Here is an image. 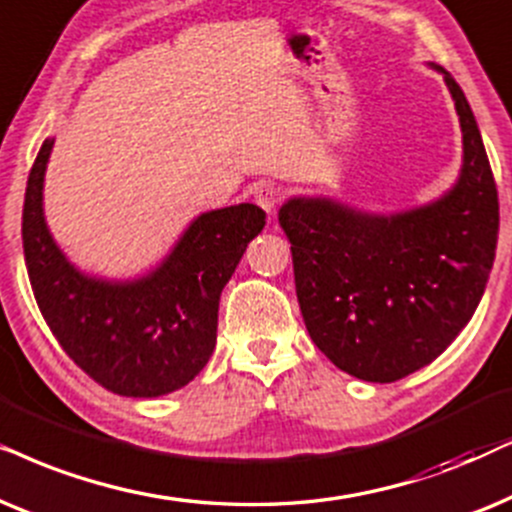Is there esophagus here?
Returning a JSON list of instances; mask_svg holds the SVG:
<instances>
[{
    "mask_svg": "<svg viewBox=\"0 0 512 512\" xmlns=\"http://www.w3.org/2000/svg\"><path fill=\"white\" fill-rule=\"evenodd\" d=\"M255 201L257 206H260L262 210H267V213L271 215L276 210L278 203H281V192L274 185H262L255 189Z\"/></svg>",
    "mask_w": 512,
    "mask_h": 512,
    "instance_id": "esophagus-1",
    "label": "esophagus"
}]
</instances>
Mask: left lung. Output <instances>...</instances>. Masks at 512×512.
Instances as JSON below:
<instances>
[{
    "label": "left lung",
    "instance_id": "8db88e82",
    "mask_svg": "<svg viewBox=\"0 0 512 512\" xmlns=\"http://www.w3.org/2000/svg\"><path fill=\"white\" fill-rule=\"evenodd\" d=\"M463 166L442 199L391 217L330 199H290L299 309L313 344L351 377L391 384L433 363L485 292L499 238V194L466 95L452 74Z\"/></svg>",
    "mask_w": 512,
    "mask_h": 512
}]
</instances>
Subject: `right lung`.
I'll return each instance as SVG.
<instances>
[{
	"mask_svg": "<svg viewBox=\"0 0 512 512\" xmlns=\"http://www.w3.org/2000/svg\"><path fill=\"white\" fill-rule=\"evenodd\" d=\"M53 140L27 177L23 252L34 299L63 351L93 381L126 398L187 386L213 356L217 309L245 248L267 224L252 203L196 217L173 252L138 281L84 276L49 234L42 189Z\"/></svg>",
	"mask_w": 512,
	"mask_h": 512,
	"instance_id": "1",
	"label": "right lung"
}]
</instances>
